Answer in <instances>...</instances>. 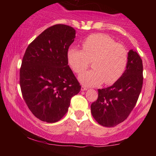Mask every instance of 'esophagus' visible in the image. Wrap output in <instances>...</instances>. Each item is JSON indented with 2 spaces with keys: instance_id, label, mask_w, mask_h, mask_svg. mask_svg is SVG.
Instances as JSON below:
<instances>
[{
  "instance_id": "34e87169",
  "label": "esophagus",
  "mask_w": 156,
  "mask_h": 156,
  "mask_svg": "<svg viewBox=\"0 0 156 156\" xmlns=\"http://www.w3.org/2000/svg\"><path fill=\"white\" fill-rule=\"evenodd\" d=\"M88 89L87 87H85V86H81V91H85L87 90V89Z\"/></svg>"
}]
</instances>
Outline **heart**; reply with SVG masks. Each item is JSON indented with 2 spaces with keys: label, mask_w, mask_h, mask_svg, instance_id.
<instances>
[{
  "label": "heart",
  "mask_w": 156,
  "mask_h": 156,
  "mask_svg": "<svg viewBox=\"0 0 156 156\" xmlns=\"http://www.w3.org/2000/svg\"><path fill=\"white\" fill-rule=\"evenodd\" d=\"M82 51L69 48L67 61L77 74H81L92 62L93 69L79 76L84 85L94 86L104 82L110 85L121 78L128 65V54L123 44L103 34L89 36L82 42Z\"/></svg>",
  "instance_id": "heart-1"
}]
</instances>
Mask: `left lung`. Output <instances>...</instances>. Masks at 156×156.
<instances>
[{"label": "left lung", "mask_w": 156, "mask_h": 156, "mask_svg": "<svg viewBox=\"0 0 156 156\" xmlns=\"http://www.w3.org/2000/svg\"><path fill=\"white\" fill-rule=\"evenodd\" d=\"M142 60L136 51L128 52L126 69L112 87L98 89V98L91 105L94 119L105 127H114L128 118L142 89Z\"/></svg>", "instance_id": "8db88e82"}]
</instances>
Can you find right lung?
Masks as SVG:
<instances>
[{
	"label": "right lung",
	"mask_w": 156,
	"mask_h": 156,
	"mask_svg": "<svg viewBox=\"0 0 156 156\" xmlns=\"http://www.w3.org/2000/svg\"><path fill=\"white\" fill-rule=\"evenodd\" d=\"M76 30L57 24L40 34L27 48L20 69L23 99L36 117L56 122L67 112L79 82L68 65L67 51Z\"/></svg>",
	"instance_id": "right-lung-1"
}]
</instances>
